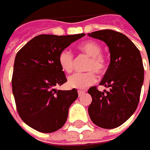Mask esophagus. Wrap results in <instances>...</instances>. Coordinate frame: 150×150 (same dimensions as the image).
<instances>
[{
  "mask_svg": "<svg viewBox=\"0 0 150 150\" xmlns=\"http://www.w3.org/2000/svg\"><path fill=\"white\" fill-rule=\"evenodd\" d=\"M78 96H81L84 93V91L83 90H78Z\"/></svg>",
  "mask_w": 150,
  "mask_h": 150,
  "instance_id": "esophagus-1",
  "label": "esophagus"
}]
</instances>
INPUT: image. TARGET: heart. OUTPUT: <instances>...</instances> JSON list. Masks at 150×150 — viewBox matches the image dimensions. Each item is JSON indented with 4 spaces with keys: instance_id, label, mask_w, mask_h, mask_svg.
I'll return each mask as SVG.
<instances>
[{
    "instance_id": "1",
    "label": "heart",
    "mask_w": 150,
    "mask_h": 150,
    "mask_svg": "<svg viewBox=\"0 0 150 150\" xmlns=\"http://www.w3.org/2000/svg\"><path fill=\"white\" fill-rule=\"evenodd\" d=\"M78 49L82 52L90 57L86 69L88 72H75L67 78V85L72 88L84 89L93 84L97 81L95 71L98 74L103 73L106 69V59L101 53L102 47L100 44L94 41H86L78 46ZM58 62L62 71L71 72L73 69L74 57L71 52L63 50L58 57Z\"/></svg>"
}]
</instances>
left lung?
<instances>
[{
  "label": "left lung",
  "instance_id": "1",
  "mask_svg": "<svg viewBox=\"0 0 150 150\" xmlns=\"http://www.w3.org/2000/svg\"><path fill=\"white\" fill-rule=\"evenodd\" d=\"M88 36L103 41L110 52V63L100 85L109 90L100 92L91 87L88 107L91 120L103 129H114L123 124L135 112L144 83V66L139 50L123 33L101 30Z\"/></svg>",
  "mask_w": 150,
  "mask_h": 150
}]
</instances>
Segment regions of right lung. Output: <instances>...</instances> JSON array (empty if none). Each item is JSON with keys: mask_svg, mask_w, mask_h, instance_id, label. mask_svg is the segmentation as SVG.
<instances>
[{"mask_svg": "<svg viewBox=\"0 0 150 150\" xmlns=\"http://www.w3.org/2000/svg\"><path fill=\"white\" fill-rule=\"evenodd\" d=\"M83 36L38 35L16 53L11 79L16 106L22 121L37 131L52 133L66 123L69 107L78 94L75 88H54L67 82L58 57Z\"/></svg>", "mask_w": 150, "mask_h": 150, "instance_id": "obj_1", "label": "right lung"}]
</instances>
